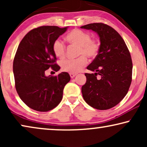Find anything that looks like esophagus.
Here are the masks:
<instances>
[{
    "label": "esophagus",
    "mask_w": 147,
    "mask_h": 147,
    "mask_svg": "<svg viewBox=\"0 0 147 147\" xmlns=\"http://www.w3.org/2000/svg\"><path fill=\"white\" fill-rule=\"evenodd\" d=\"M69 76H70V77H71V78H74L76 76V74H69Z\"/></svg>",
    "instance_id": "34e87169"
}]
</instances>
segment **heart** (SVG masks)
<instances>
[{
    "label": "heart",
    "mask_w": 147,
    "mask_h": 147,
    "mask_svg": "<svg viewBox=\"0 0 147 147\" xmlns=\"http://www.w3.org/2000/svg\"><path fill=\"white\" fill-rule=\"evenodd\" d=\"M65 39L71 45L78 47V55L76 59H65L61 62L63 71L69 74H77L85 67L88 63L87 56L89 58H95L98 55L100 44L97 39H92L91 35L87 31L79 29H73L65 36ZM52 49L58 58L65 57V46L61 40L54 41Z\"/></svg>",
    "instance_id": "obj_1"
}]
</instances>
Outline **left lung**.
<instances>
[{
	"label": "left lung",
	"instance_id": "8db88e82",
	"mask_svg": "<svg viewBox=\"0 0 147 147\" xmlns=\"http://www.w3.org/2000/svg\"><path fill=\"white\" fill-rule=\"evenodd\" d=\"M81 28L96 32L100 41L98 55L87 67L95 73L85 74L86 82L82 87V96L94 108L110 109L125 97L129 89L132 82L131 56L123 39L112 27L98 23Z\"/></svg>",
	"mask_w": 147,
	"mask_h": 147
}]
</instances>
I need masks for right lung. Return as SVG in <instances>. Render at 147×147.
Returning a JSON list of instances; mask_svg holds the SVG:
<instances>
[{
  "mask_svg": "<svg viewBox=\"0 0 147 147\" xmlns=\"http://www.w3.org/2000/svg\"><path fill=\"white\" fill-rule=\"evenodd\" d=\"M67 27L42 26L30 31L19 43L13 61L15 88L22 101L31 109L47 112L61 101L65 86L70 81L67 72L46 76L52 68L59 71L52 46Z\"/></svg>",
  "mask_w": 147,
  "mask_h": 147,
  "instance_id": "obj_1",
  "label": "right lung"
}]
</instances>
